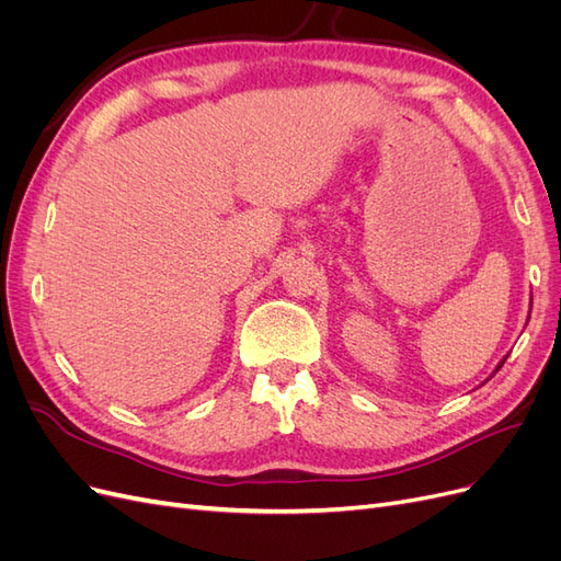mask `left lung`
<instances>
[{
  "mask_svg": "<svg viewBox=\"0 0 561 561\" xmlns=\"http://www.w3.org/2000/svg\"><path fill=\"white\" fill-rule=\"evenodd\" d=\"M529 316H531V309H529ZM505 360H507V355H505V358H503V360H501V363L496 365V369H494V371H491V377H494V375H496V371H499V369L503 367V363H505Z\"/></svg>",
  "mask_w": 561,
  "mask_h": 561,
  "instance_id": "8db88e82",
  "label": "left lung"
}]
</instances>
